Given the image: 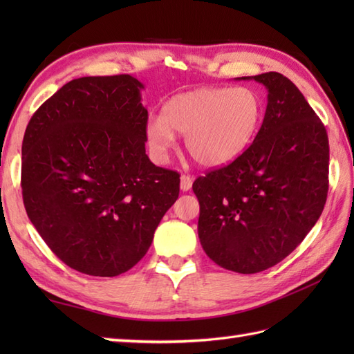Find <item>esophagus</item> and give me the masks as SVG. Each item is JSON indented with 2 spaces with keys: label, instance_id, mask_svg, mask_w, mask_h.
Instances as JSON below:
<instances>
[{
  "label": "esophagus",
  "instance_id": "esophagus-1",
  "mask_svg": "<svg viewBox=\"0 0 354 354\" xmlns=\"http://www.w3.org/2000/svg\"><path fill=\"white\" fill-rule=\"evenodd\" d=\"M192 185H193L192 176L183 175V176H181V190H183V192H189V190L192 189Z\"/></svg>",
  "mask_w": 354,
  "mask_h": 354
}]
</instances>
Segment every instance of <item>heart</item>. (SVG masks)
Here are the masks:
<instances>
[{
  "instance_id": "heart-1",
  "label": "heart",
  "mask_w": 354,
  "mask_h": 354,
  "mask_svg": "<svg viewBox=\"0 0 354 354\" xmlns=\"http://www.w3.org/2000/svg\"><path fill=\"white\" fill-rule=\"evenodd\" d=\"M265 102L251 86H205L173 95L161 117L149 118L146 140L158 161L167 158L175 135L204 167H222L243 155L257 137Z\"/></svg>"
}]
</instances>
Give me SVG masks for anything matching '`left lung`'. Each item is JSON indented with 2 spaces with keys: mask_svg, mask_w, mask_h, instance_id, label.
<instances>
[{
  "mask_svg": "<svg viewBox=\"0 0 354 354\" xmlns=\"http://www.w3.org/2000/svg\"><path fill=\"white\" fill-rule=\"evenodd\" d=\"M251 79L268 89L257 137L236 161L193 183L201 245L216 265L239 274L288 257L319 219L328 192L324 124L283 74L237 80Z\"/></svg>",
  "mask_w": 354,
  "mask_h": 354,
  "instance_id": "obj_1",
  "label": "left lung"
}]
</instances>
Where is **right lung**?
Masks as SVG:
<instances>
[{"instance_id":"add662e5","label":"right lung","mask_w":354,"mask_h":354,"mask_svg":"<svg viewBox=\"0 0 354 354\" xmlns=\"http://www.w3.org/2000/svg\"><path fill=\"white\" fill-rule=\"evenodd\" d=\"M140 80L80 77L30 118L21 187L30 222L66 266L115 277L145 257L179 175L146 155Z\"/></svg>"}]
</instances>
